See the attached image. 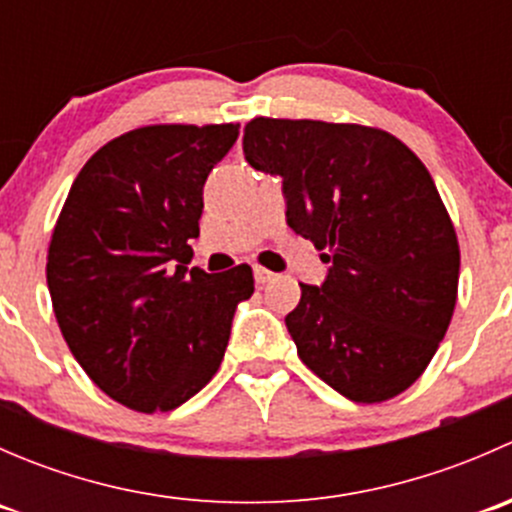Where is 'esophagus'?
Here are the masks:
<instances>
[{"label":"esophagus","instance_id":"1","mask_svg":"<svg viewBox=\"0 0 512 512\" xmlns=\"http://www.w3.org/2000/svg\"><path fill=\"white\" fill-rule=\"evenodd\" d=\"M252 275H255L257 285H267V282L275 280V275H272L270 270H265V267H255V270H252Z\"/></svg>","mask_w":512,"mask_h":512}]
</instances>
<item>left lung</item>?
Instances as JSON below:
<instances>
[{
  "label": "left lung",
  "mask_w": 512,
  "mask_h": 512,
  "mask_svg": "<svg viewBox=\"0 0 512 512\" xmlns=\"http://www.w3.org/2000/svg\"><path fill=\"white\" fill-rule=\"evenodd\" d=\"M242 151L280 175L287 225L329 265L285 317L299 359L356 404L399 396L446 337L461 270L426 165L381 128L307 118H252Z\"/></svg>",
  "instance_id": "8db88e82"
}]
</instances>
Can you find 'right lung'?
Returning <instances> with one entry per match:
<instances>
[{
    "label": "right lung",
    "instance_id": "right-lung-1",
    "mask_svg": "<svg viewBox=\"0 0 512 512\" xmlns=\"http://www.w3.org/2000/svg\"><path fill=\"white\" fill-rule=\"evenodd\" d=\"M240 123L146 126L76 175L46 257L56 322L91 381L143 414L173 411L215 376L250 265L188 270L203 185Z\"/></svg>",
    "mask_w": 512,
    "mask_h": 512
}]
</instances>
